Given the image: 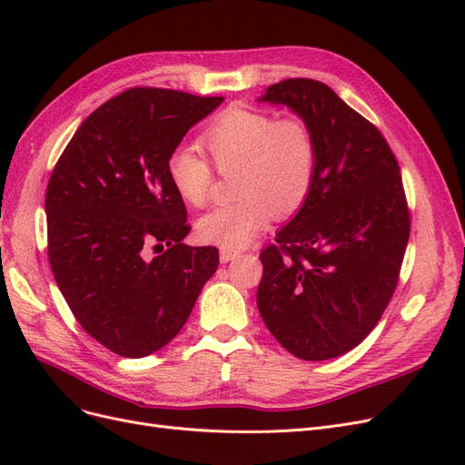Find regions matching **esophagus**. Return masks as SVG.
Instances as JSON below:
<instances>
[{"label": "esophagus", "instance_id": "1", "mask_svg": "<svg viewBox=\"0 0 465 465\" xmlns=\"http://www.w3.org/2000/svg\"><path fill=\"white\" fill-rule=\"evenodd\" d=\"M238 256H241V250H231V248H221V254H219V258H221L223 263L232 262V260H236Z\"/></svg>", "mask_w": 465, "mask_h": 465}]
</instances>
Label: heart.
I'll return each instance as SVG.
<instances>
[{
    "mask_svg": "<svg viewBox=\"0 0 465 465\" xmlns=\"http://www.w3.org/2000/svg\"><path fill=\"white\" fill-rule=\"evenodd\" d=\"M200 142L219 174L235 173L232 192L238 195L195 224L203 242L241 250L275 213H297L312 192L318 142L312 125L299 114L277 118L265 110L229 106L211 120ZM210 163L188 147L174 149L168 157L171 184L193 207H203L213 193L215 169Z\"/></svg>",
    "mask_w": 465,
    "mask_h": 465,
    "instance_id": "heart-1",
    "label": "heart"
}]
</instances>
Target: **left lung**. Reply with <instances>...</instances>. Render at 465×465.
<instances>
[{
    "label": "left lung",
    "mask_w": 465,
    "mask_h": 465,
    "mask_svg": "<svg viewBox=\"0 0 465 465\" xmlns=\"http://www.w3.org/2000/svg\"><path fill=\"white\" fill-rule=\"evenodd\" d=\"M312 125L311 195L262 250L258 308L291 355L326 361L357 347L398 287L411 211L396 154L372 122L326 83L297 77L265 89Z\"/></svg>",
    "instance_id": "1"
}]
</instances>
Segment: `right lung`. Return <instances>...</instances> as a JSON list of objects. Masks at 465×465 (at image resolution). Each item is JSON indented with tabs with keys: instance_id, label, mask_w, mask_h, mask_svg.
I'll use <instances>...</instances> for the list:
<instances>
[{
	"instance_id": "1",
	"label": "right lung",
	"mask_w": 465,
	"mask_h": 465,
	"mask_svg": "<svg viewBox=\"0 0 465 465\" xmlns=\"http://www.w3.org/2000/svg\"><path fill=\"white\" fill-rule=\"evenodd\" d=\"M223 96L132 87L98 106L67 143L46 188L48 260L67 306L112 353H154L184 326L215 246L182 244L186 205L166 163ZM149 247L160 254L146 258Z\"/></svg>"
}]
</instances>
